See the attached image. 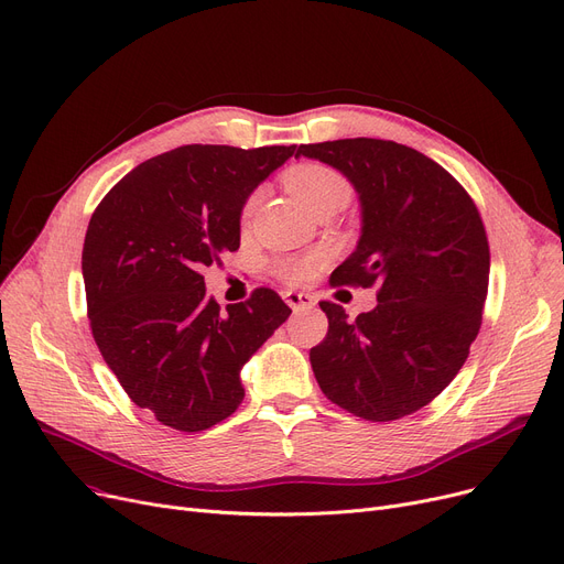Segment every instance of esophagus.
Here are the masks:
<instances>
[{
  "label": "esophagus",
  "instance_id": "34e87169",
  "mask_svg": "<svg viewBox=\"0 0 564 564\" xmlns=\"http://www.w3.org/2000/svg\"><path fill=\"white\" fill-rule=\"evenodd\" d=\"M283 300H285V304H288L292 311H306V308H313V306H315V300H313V295H308V292L285 290V292H283Z\"/></svg>",
  "mask_w": 564,
  "mask_h": 564
}]
</instances>
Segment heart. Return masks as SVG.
Segmentation results:
<instances>
[{"mask_svg":"<svg viewBox=\"0 0 564 564\" xmlns=\"http://www.w3.org/2000/svg\"><path fill=\"white\" fill-rule=\"evenodd\" d=\"M285 186L290 193L308 209V212H321L327 205H346L350 198V184L343 177L338 170L325 165V163H300L292 165L285 177ZM258 195L253 193L251 198L243 205V218H249V214L256 207ZM323 256H304V258H285L276 262V274L285 283H304L313 276L315 267L321 264Z\"/></svg>","mask_w":564,"mask_h":564,"instance_id":"heart-1","label":"heart"}]
</instances>
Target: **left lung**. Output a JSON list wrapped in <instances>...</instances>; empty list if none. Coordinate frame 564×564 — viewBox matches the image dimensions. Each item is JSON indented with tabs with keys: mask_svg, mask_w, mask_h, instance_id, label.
<instances>
[{
	"mask_svg": "<svg viewBox=\"0 0 564 564\" xmlns=\"http://www.w3.org/2000/svg\"><path fill=\"white\" fill-rule=\"evenodd\" d=\"M359 195L361 235L338 285L378 288V306L348 321L321 302L329 332L311 348L323 394L361 420L391 422L429 405L460 371L481 327L491 253L481 216L443 165L412 147L346 138L302 144Z\"/></svg>",
	"mask_w": 564,
	"mask_h": 564,
	"instance_id": "left-lung-1",
	"label": "left lung"
}]
</instances>
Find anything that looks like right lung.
<instances>
[{"label":"right lung","instance_id":"right-lung-1","mask_svg":"<svg viewBox=\"0 0 564 564\" xmlns=\"http://www.w3.org/2000/svg\"><path fill=\"white\" fill-rule=\"evenodd\" d=\"M295 152L177 147L133 167L91 214L83 279L94 340L131 401L170 429L230 417L241 366L292 313L269 288L221 311L203 269L239 249L247 198Z\"/></svg>","mask_w":564,"mask_h":564}]
</instances>
